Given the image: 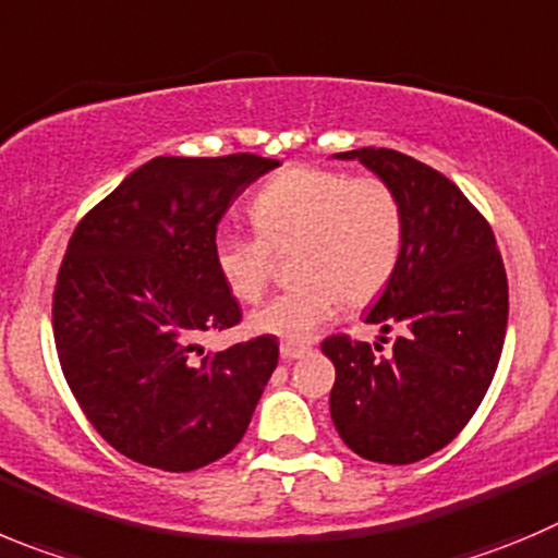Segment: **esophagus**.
Returning a JSON list of instances; mask_svg holds the SVG:
<instances>
[{"label": "esophagus", "instance_id": "obj_1", "mask_svg": "<svg viewBox=\"0 0 558 558\" xmlns=\"http://www.w3.org/2000/svg\"><path fill=\"white\" fill-rule=\"evenodd\" d=\"M311 352L308 343H280V355H283V361H296V357H305Z\"/></svg>", "mask_w": 558, "mask_h": 558}]
</instances>
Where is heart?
Here are the masks:
<instances>
[{
	"label": "heart",
	"mask_w": 558,
	"mask_h": 558,
	"mask_svg": "<svg viewBox=\"0 0 558 558\" xmlns=\"http://www.w3.org/2000/svg\"><path fill=\"white\" fill-rule=\"evenodd\" d=\"M250 220L255 236L215 239V267L239 303H255L272 278L275 253L291 250L296 283L250 316V330L289 343L308 341L341 296L350 305L374 300L402 258V203L374 175L286 168L255 192Z\"/></svg>",
	"instance_id": "b5f03b06"
}]
</instances>
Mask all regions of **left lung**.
Wrapping results in <instances>:
<instances>
[{"label": "left lung", "instance_id": "obj_1", "mask_svg": "<svg viewBox=\"0 0 558 558\" xmlns=\"http://www.w3.org/2000/svg\"><path fill=\"white\" fill-rule=\"evenodd\" d=\"M336 159H357L397 192L404 244L366 316L397 330L388 355L350 336L322 343L336 366L330 415L363 460L410 465L449 446L490 388L507 336V269L493 228L444 173L390 148Z\"/></svg>", "mask_w": 558, "mask_h": 558}]
</instances>
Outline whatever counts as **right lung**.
I'll return each mask as SVG.
<instances>
[{"label": "right lung", "instance_id": "right-lung-1", "mask_svg": "<svg viewBox=\"0 0 558 558\" xmlns=\"http://www.w3.org/2000/svg\"><path fill=\"white\" fill-rule=\"evenodd\" d=\"M278 159L156 156L93 206L68 242L51 325L71 393L98 435L140 465L186 473L247 432L278 366V338L203 355L239 325L215 267L217 226Z\"/></svg>", "mask_w": 558, "mask_h": 558}]
</instances>
